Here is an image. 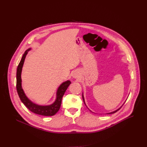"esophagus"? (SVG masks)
I'll list each match as a JSON object with an SVG mask.
<instances>
[{
  "label": "esophagus",
  "instance_id": "obj_1",
  "mask_svg": "<svg viewBox=\"0 0 147 147\" xmlns=\"http://www.w3.org/2000/svg\"><path fill=\"white\" fill-rule=\"evenodd\" d=\"M73 78H77V76H76V75H74Z\"/></svg>",
  "mask_w": 147,
  "mask_h": 147
}]
</instances>
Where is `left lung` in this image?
<instances>
[{
	"mask_svg": "<svg viewBox=\"0 0 147 147\" xmlns=\"http://www.w3.org/2000/svg\"><path fill=\"white\" fill-rule=\"evenodd\" d=\"M82 98H83V101H84V104H85L86 105V104H85V102H84V96H83V95H82ZM123 106V105H122ZM121 106V107H122ZM121 107H120L119 108V109H117V110H115V111H113V112H111V113H107V114H113V113H116L117 111H119L120 109H121Z\"/></svg>",
	"mask_w": 147,
	"mask_h": 147,
	"instance_id": "left-lung-1",
	"label": "left lung"
}]
</instances>
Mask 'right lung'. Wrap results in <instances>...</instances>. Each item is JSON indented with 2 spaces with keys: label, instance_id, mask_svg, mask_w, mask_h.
Wrapping results in <instances>:
<instances>
[{
  "label": "right lung",
  "instance_id": "add662e5",
  "mask_svg": "<svg viewBox=\"0 0 147 147\" xmlns=\"http://www.w3.org/2000/svg\"><path fill=\"white\" fill-rule=\"evenodd\" d=\"M31 49H28L26 50L23 54L22 58L20 62V63L17 67V90L19 97L21 99V102L24 104L27 109L32 112L39 114L45 116H52V115H55L59 110L62 98L64 95L65 92L68 88V86L71 84V82L69 80H67L66 82H63L58 88L57 92V98L55 102L53 104L48 105H40L36 104L33 103L32 101L27 97L26 95L24 90H23L21 86V71L23 64L24 63V60L28 52Z\"/></svg>",
  "mask_w": 147,
  "mask_h": 147
}]
</instances>
